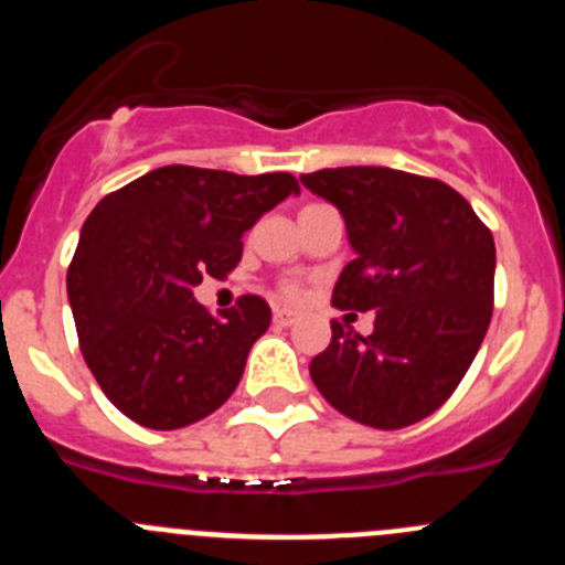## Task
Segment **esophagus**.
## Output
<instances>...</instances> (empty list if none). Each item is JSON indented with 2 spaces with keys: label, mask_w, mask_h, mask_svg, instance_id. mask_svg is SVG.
Returning <instances> with one entry per match:
<instances>
[{
  "label": "esophagus",
  "mask_w": 565,
  "mask_h": 565,
  "mask_svg": "<svg viewBox=\"0 0 565 565\" xmlns=\"http://www.w3.org/2000/svg\"><path fill=\"white\" fill-rule=\"evenodd\" d=\"M294 319H297V313L294 311H288V308H277V311H274V322H277V326H291Z\"/></svg>",
  "instance_id": "34e87169"
}]
</instances>
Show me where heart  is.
<instances>
[{"label": "heart", "instance_id": "obj_1", "mask_svg": "<svg viewBox=\"0 0 565 565\" xmlns=\"http://www.w3.org/2000/svg\"><path fill=\"white\" fill-rule=\"evenodd\" d=\"M286 291H288V297H297V294H299V291H297V286H288Z\"/></svg>", "mask_w": 565, "mask_h": 565}]
</instances>
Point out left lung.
Here are the masks:
<instances>
[{
    "instance_id": "obj_1",
    "label": "left lung",
    "mask_w": 565,
    "mask_h": 565,
    "mask_svg": "<svg viewBox=\"0 0 565 565\" xmlns=\"http://www.w3.org/2000/svg\"><path fill=\"white\" fill-rule=\"evenodd\" d=\"M339 209L356 257L333 286L342 311H376L371 337L331 322L311 359L342 416L398 430L436 413L476 359L495 288V239L452 186L387 167L302 174Z\"/></svg>"
}]
</instances>
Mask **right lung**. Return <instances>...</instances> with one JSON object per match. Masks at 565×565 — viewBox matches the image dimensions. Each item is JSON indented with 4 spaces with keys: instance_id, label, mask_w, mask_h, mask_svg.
<instances>
[{
    "instance_id": "1",
    "label": "right lung",
    "mask_w": 565,
    "mask_h": 565,
    "mask_svg": "<svg viewBox=\"0 0 565 565\" xmlns=\"http://www.w3.org/2000/svg\"><path fill=\"white\" fill-rule=\"evenodd\" d=\"M288 172L161 167L107 194L82 226L67 299L84 362L104 396L149 430H178L234 393L271 326L246 294L217 317L194 299L243 257V234L297 194Z\"/></svg>"
}]
</instances>
